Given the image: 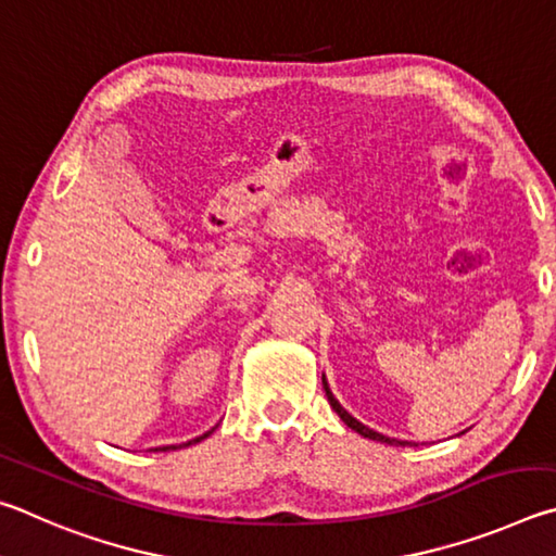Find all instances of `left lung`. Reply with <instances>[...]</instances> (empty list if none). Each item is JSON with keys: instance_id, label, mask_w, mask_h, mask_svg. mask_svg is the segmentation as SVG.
I'll list each match as a JSON object with an SVG mask.
<instances>
[{"instance_id": "8db88e82", "label": "left lung", "mask_w": 556, "mask_h": 556, "mask_svg": "<svg viewBox=\"0 0 556 556\" xmlns=\"http://www.w3.org/2000/svg\"><path fill=\"white\" fill-rule=\"evenodd\" d=\"M323 386H325V391H327V401H329V405H332V410L342 417L344 420V425L346 427H352L354 432H358L362 437H368V440H374V442H383V444H391V446H405V444H413V442H403V440H393V437H386V434H381V432H376V430H371V427H366V425H362L356 420V417H352L349 415L342 405H339V401L337 397L332 395V391H329V386H327V381H325V376H323Z\"/></svg>"}]
</instances>
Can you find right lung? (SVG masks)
<instances>
[{
  "label": "right lung",
  "mask_w": 556,
  "mask_h": 556,
  "mask_svg": "<svg viewBox=\"0 0 556 556\" xmlns=\"http://www.w3.org/2000/svg\"><path fill=\"white\" fill-rule=\"evenodd\" d=\"M214 430H210V432H204L202 437H194V440H190V442H182V444H168V446H155V450H151V452H173V450H178V446H190V444H198V442H202L204 437H210Z\"/></svg>",
  "instance_id": "right-lung-1"
}]
</instances>
